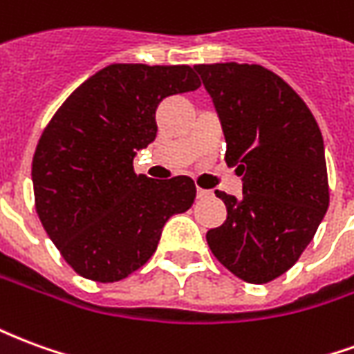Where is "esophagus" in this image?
<instances>
[{
    "mask_svg": "<svg viewBox=\"0 0 354 354\" xmlns=\"http://www.w3.org/2000/svg\"><path fill=\"white\" fill-rule=\"evenodd\" d=\"M212 193L208 192V189H203V187H197V197L199 199H207V197H210Z\"/></svg>",
    "mask_w": 354,
    "mask_h": 354,
    "instance_id": "esophagus-1",
    "label": "esophagus"
}]
</instances>
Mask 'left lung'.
Wrapping results in <instances>:
<instances>
[{"label": "left lung", "mask_w": 354, "mask_h": 354, "mask_svg": "<svg viewBox=\"0 0 354 354\" xmlns=\"http://www.w3.org/2000/svg\"><path fill=\"white\" fill-rule=\"evenodd\" d=\"M225 136V162L243 197L216 192L227 218L207 233L225 269L252 284L286 273L330 205L324 142L311 109L288 83L258 64L195 66Z\"/></svg>", "instance_id": "left-lung-1"}]
</instances>
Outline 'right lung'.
<instances>
[{
  "label": "right lung",
  "instance_id": "right-lung-1",
  "mask_svg": "<svg viewBox=\"0 0 354 354\" xmlns=\"http://www.w3.org/2000/svg\"><path fill=\"white\" fill-rule=\"evenodd\" d=\"M199 87L189 66L111 64L45 127L32 161L35 212L77 274L129 277L153 256L170 216L193 205L192 178L151 180L132 161L157 136V106Z\"/></svg>",
  "mask_w": 354,
  "mask_h": 354
}]
</instances>
